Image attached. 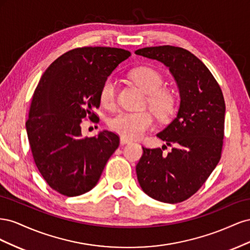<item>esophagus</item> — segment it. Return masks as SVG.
Masks as SVG:
<instances>
[{
  "label": "esophagus",
  "instance_id": "esophagus-1",
  "mask_svg": "<svg viewBox=\"0 0 250 250\" xmlns=\"http://www.w3.org/2000/svg\"><path fill=\"white\" fill-rule=\"evenodd\" d=\"M120 142H121V144H122V145H125V144H130L132 141H131V140H128V139H126V138L121 137V138H120Z\"/></svg>",
  "mask_w": 250,
  "mask_h": 250
}]
</instances>
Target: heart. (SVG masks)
I'll list each match as a JSON object with an SVG mask.
<instances>
[{
	"label": "heart",
	"mask_w": 250,
	"mask_h": 250,
	"mask_svg": "<svg viewBox=\"0 0 250 250\" xmlns=\"http://www.w3.org/2000/svg\"><path fill=\"white\" fill-rule=\"evenodd\" d=\"M131 79L148 95L147 102L155 115L165 119L174 108V96L168 89L163 88L164 78L157 71L150 67H139L130 73ZM117 83L109 77L103 82L100 89L101 103L106 107H112L116 103ZM154 120L149 111H120L108 122L110 129L126 139H137L142 137L150 128Z\"/></svg>",
	"instance_id": "obj_1"
}]
</instances>
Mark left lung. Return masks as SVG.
Returning a JSON list of instances; mask_svg holds the SVG:
<instances>
[{
  "label": "left lung",
  "mask_w": 250,
  "mask_h": 250,
  "mask_svg": "<svg viewBox=\"0 0 250 250\" xmlns=\"http://www.w3.org/2000/svg\"><path fill=\"white\" fill-rule=\"evenodd\" d=\"M167 67L179 89L176 118L156 135L171 147L144 148L137 165L142 190L155 200L177 203L197 192L221 157L225 102L216 79L200 59L186 49L148 47L134 52Z\"/></svg>",
  "instance_id": "left-lung-1"
}]
</instances>
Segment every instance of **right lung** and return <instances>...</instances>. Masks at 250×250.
<instances>
[{
    "instance_id": "obj_1",
    "label": "right lung",
    "mask_w": 250,
    "mask_h": 250,
    "mask_svg": "<svg viewBox=\"0 0 250 250\" xmlns=\"http://www.w3.org/2000/svg\"><path fill=\"white\" fill-rule=\"evenodd\" d=\"M130 52L84 47L53 62L37 84L26 122L37 169L58 193L73 197L98 184L120 139L108 130L82 138L81 123L100 105V89Z\"/></svg>"
}]
</instances>
